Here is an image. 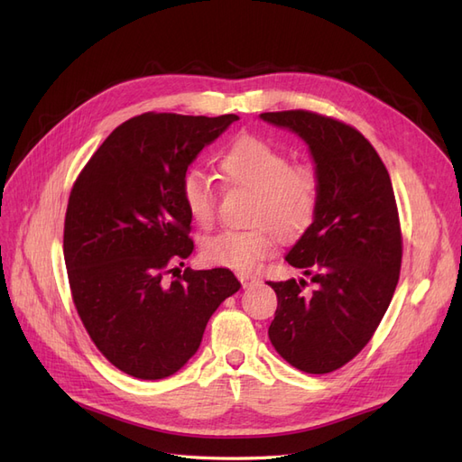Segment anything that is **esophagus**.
<instances>
[{
  "label": "esophagus",
  "mask_w": 462,
  "mask_h": 462,
  "mask_svg": "<svg viewBox=\"0 0 462 462\" xmlns=\"http://www.w3.org/2000/svg\"><path fill=\"white\" fill-rule=\"evenodd\" d=\"M236 277H239V282H241V285H243L245 289H248L250 285H254V283H258V277H254V275H250V273H236Z\"/></svg>",
  "instance_id": "34e87169"
}]
</instances>
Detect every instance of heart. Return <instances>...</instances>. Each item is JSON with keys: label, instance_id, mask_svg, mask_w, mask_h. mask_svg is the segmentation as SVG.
Segmentation results:
<instances>
[{"label": "heart", "instance_id": "1", "mask_svg": "<svg viewBox=\"0 0 462 462\" xmlns=\"http://www.w3.org/2000/svg\"><path fill=\"white\" fill-rule=\"evenodd\" d=\"M219 170L231 185L256 192L250 209V229H221L200 246L204 262L236 272H250L273 253L275 235L295 239L310 227L319 202V177L310 165L292 163L291 156L263 138L241 136L221 153ZM180 199L190 219L209 227L216 219V189L200 170L180 180Z\"/></svg>", "mask_w": 462, "mask_h": 462}]
</instances>
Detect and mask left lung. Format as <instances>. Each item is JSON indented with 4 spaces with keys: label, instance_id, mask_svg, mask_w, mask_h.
Masks as SVG:
<instances>
[{
    "label": "left lung",
    "instance_id": "1",
    "mask_svg": "<svg viewBox=\"0 0 462 462\" xmlns=\"http://www.w3.org/2000/svg\"><path fill=\"white\" fill-rule=\"evenodd\" d=\"M309 144L319 177L310 227L285 260L310 275L268 282L277 310L268 329L275 351L306 374H329L368 345L393 299L402 236L389 173L351 125L306 109L260 116Z\"/></svg>",
    "mask_w": 462,
    "mask_h": 462
}]
</instances>
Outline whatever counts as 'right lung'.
<instances>
[{
  "instance_id": "1",
  "label": "right lung",
  "mask_w": 462,
  "mask_h": 462,
  "mask_svg": "<svg viewBox=\"0 0 462 462\" xmlns=\"http://www.w3.org/2000/svg\"><path fill=\"white\" fill-rule=\"evenodd\" d=\"M236 119L136 116L106 138L71 189L63 256L75 309L97 351L138 380L183 368L209 316L241 287L227 268L165 279L194 250L180 180Z\"/></svg>"
}]
</instances>
